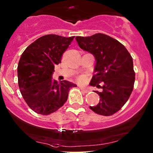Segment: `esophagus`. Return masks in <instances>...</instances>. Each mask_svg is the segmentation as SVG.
<instances>
[{"label":"esophagus","mask_w":153,"mask_h":153,"mask_svg":"<svg viewBox=\"0 0 153 153\" xmlns=\"http://www.w3.org/2000/svg\"><path fill=\"white\" fill-rule=\"evenodd\" d=\"M79 88L82 91L84 92V93H88V90L86 89V88H85L84 87H83L82 86H79Z\"/></svg>","instance_id":"1"}]
</instances>
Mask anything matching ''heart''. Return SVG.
<instances>
[{
	"label": "heart",
	"instance_id": "heart-1",
	"mask_svg": "<svg viewBox=\"0 0 153 153\" xmlns=\"http://www.w3.org/2000/svg\"><path fill=\"white\" fill-rule=\"evenodd\" d=\"M86 80H87V76L85 75H80V76L76 77V82L80 83V84L86 82Z\"/></svg>",
	"mask_w": 153,
	"mask_h": 153
}]
</instances>
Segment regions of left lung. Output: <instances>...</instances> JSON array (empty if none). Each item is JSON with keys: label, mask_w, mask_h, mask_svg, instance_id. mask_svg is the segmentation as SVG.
<instances>
[{"label": "left lung", "mask_w": 153, "mask_h": 153, "mask_svg": "<svg viewBox=\"0 0 153 153\" xmlns=\"http://www.w3.org/2000/svg\"><path fill=\"white\" fill-rule=\"evenodd\" d=\"M76 39L80 48L95 56L96 74L91 85L103 90L94 91L99 94V102L90 109L105 116L116 114L127 102L134 87L133 58L123 45L105 34L76 37ZM101 82L102 87L99 84Z\"/></svg>", "instance_id": "obj_1"}]
</instances>
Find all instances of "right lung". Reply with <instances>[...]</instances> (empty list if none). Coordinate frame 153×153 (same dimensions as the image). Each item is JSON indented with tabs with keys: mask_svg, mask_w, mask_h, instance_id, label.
Returning a JSON list of instances; mask_svg holds the SVG:
<instances>
[{
	"mask_svg": "<svg viewBox=\"0 0 153 153\" xmlns=\"http://www.w3.org/2000/svg\"><path fill=\"white\" fill-rule=\"evenodd\" d=\"M74 36L47 35L25 49L18 66V86L28 106L38 114L49 115L65 104L70 88L76 84L52 80L54 66L61 63L64 52Z\"/></svg>",
	"mask_w": 153,
	"mask_h": 153,
	"instance_id": "add662e5",
	"label": "right lung"
}]
</instances>
